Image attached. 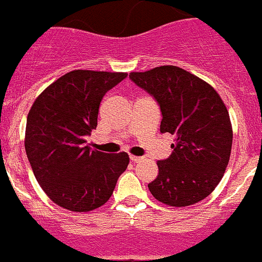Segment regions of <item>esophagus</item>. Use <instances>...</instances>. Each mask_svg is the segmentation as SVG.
<instances>
[{
	"instance_id": "34e87169",
	"label": "esophagus",
	"mask_w": 262,
	"mask_h": 262,
	"mask_svg": "<svg viewBox=\"0 0 262 262\" xmlns=\"http://www.w3.org/2000/svg\"><path fill=\"white\" fill-rule=\"evenodd\" d=\"M141 160H142V158H141V157L130 155V162H133V163H138V162H141Z\"/></svg>"
}]
</instances>
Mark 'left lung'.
<instances>
[{"label":"left lung","mask_w":262,"mask_h":262,"mask_svg":"<svg viewBox=\"0 0 262 262\" xmlns=\"http://www.w3.org/2000/svg\"><path fill=\"white\" fill-rule=\"evenodd\" d=\"M129 77L159 103L160 133L176 137L171 157L157 162L159 172L148 189L168 206L202 201L222 180L232 147V125L222 98L204 79L173 65Z\"/></svg>","instance_id":"1"}]
</instances>
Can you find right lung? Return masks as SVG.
<instances>
[{
  "label": "right lung",
  "instance_id": "1",
  "mask_svg": "<svg viewBox=\"0 0 262 262\" xmlns=\"http://www.w3.org/2000/svg\"><path fill=\"white\" fill-rule=\"evenodd\" d=\"M126 75L73 70L49 84L28 112V162L41 189L67 210L86 213L104 205L128 167L126 152L91 150L84 140L98 125L103 96Z\"/></svg>",
  "mask_w": 262,
  "mask_h": 262
}]
</instances>
